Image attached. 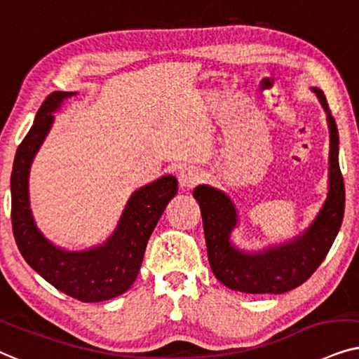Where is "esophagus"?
Listing matches in <instances>:
<instances>
[{
    "instance_id": "esophagus-1",
    "label": "esophagus",
    "mask_w": 359,
    "mask_h": 359,
    "mask_svg": "<svg viewBox=\"0 0 359 359\" xmlns=\"http://www.w3.org/2000/svg\"><path fill=\"white\" fill-rule=\"evenodd\" d=\"M202 182V172L197 167L194 165H189V167H184L182 170L179 172V184L182 189H194L197 187V185Z\"/></svg>"
}]
</instances>
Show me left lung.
Here are the masks:
<instances>
[{
    "label": "left lung",
    "instance_id": "left-lung-1",
    "mask_svg": "<svg viewBox=\"0 0 359 359\" xmlns=\"http://www.w3.org/2000/svg\"><path fill=\"white\" fill-rule=\"evenodd\" d=\"M318 95L330 128V190L322 212L307 231L287 245L261 255H245L229 245L236 212L223 192L198 185L194 197L202 210L205 241L213 274L228 289L245 294H284L302 285L322 264L338 235L345 213V182L338 164V130L327 98Z\"/></svg>",
    "mask_w": 359,
    "mask_h": 359
}]
</instances>
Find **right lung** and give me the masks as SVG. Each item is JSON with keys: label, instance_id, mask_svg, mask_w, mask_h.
Returning <instances> with one entry per match:
<instances>
[{"label": "right lung", "instance_id": "right-lung-1", "mask_svg": "<svg viewBox=\"0 0 359 359\" xmlns=\"http://www.w3.org/2000/svg\"><path fill=\"white\" fill-rule=\"evenodd\" d=\"M72 92H54L42 102L34 124L14 157L11 172V223L24 259L57 290L80 302H102L126 292L136 280L152 229L177 194V179L165 175L133 194L118 229L104 246L69 252L52 246L36 228L29 210L27 177L36 151L52 124V111Z\"/></svg>", "mask_w": 359, "mask_h": 359}]
</instances>
